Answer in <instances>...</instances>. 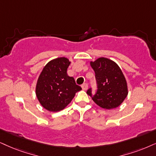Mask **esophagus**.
<instances>
[{
	"label": "esophagus",
	"mask_w": 156,
	"mask_h": 156,
	"mask_svg": "<svg viewBox=\"0 0 156 156\" xmlns=\"http://www.w3.org/2000/svg\"><path fill=\"white\" fill-rule=\"evenodd\" d=\"M81 88H82V89L83 90H86L88 89V84H87V83H83V84H82Z\"/></svg>",
	"instance_id": "34e87169"
}]
</instances>
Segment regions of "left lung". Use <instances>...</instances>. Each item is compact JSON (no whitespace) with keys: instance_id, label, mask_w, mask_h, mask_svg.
Returning a JSON list of instances; mask_svg holds the SVG:
<instances>
[{"instance_id":"1","label":"left lung","mask_w":156,"mask_h":156,"mask_svg":"<svg viewBox=\"0 0 156 156\" xmlns=\"http://www.w3.org/2000/svg\"><path fill=\"white\" fill-rule=\"evenodd\" d=\"M90 65L95 72L98 90L95 95L92 96L90 88L87 94L103 109L118 107L128 94L127 80L121 68L114 61L106 58L90 61Z\"/></svg>"}]
</instances>
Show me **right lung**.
I'll list each match as a JSON object with an SVG mask.
<instances>
[{
  "label": "right lung",
  "instance_id": "obj_1",
  "mask_svg": "<svg viewBox=\"0 0 156 156\" xmlns=\"http://www.w3.org/2000/svg\"><path fill=\"white\" fill-rule=\"evenodd\" d=\"M70 61L58 58L47 62L39 75L36 96L41 105L49 112L61 111L71 102L76 92L82 89L73 77L67 74Z\"/></svg>",
  "mask_w": 156,
  "mask_h": 156
}]
</instances>
